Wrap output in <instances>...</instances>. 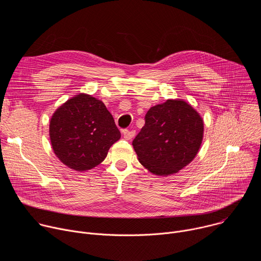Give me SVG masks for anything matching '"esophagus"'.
<instances>
[{
	"mask_svg": "<svg viewBox=\"0 0 261 261\" xmlns=\"http://www.w3.org/2000/svg\"><path fill=\"white\" fill-rule=\"evenodd\" d=\"M123 135H124V138L127 139V140H130L134 137L135 135V131L134 130H128V129H125L123 131Z\"/></svg>",
	"mask_w": 261,
	"mask_h": 261,
	"instance_id": "obj_1",
	"label": "esophagus"
}]
</instances>
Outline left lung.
<instances>
[{
	"label": "left lung",
	"instance_id": "1",
	"mask_svg": "<svg viewBox=\"0 0 261 261\" xmlns=\"http://www.w3.org/2000/svg\"><path fill=\"white\" fill-rule=\"evenodd\" d=\"M144 121L132 145L148 171L169 175L195 158L203 137V120L190 104L167 100L148 109Z\"/></svg>",
	"mask_w": 261,
	"mask_h": 261
}]
</instances>
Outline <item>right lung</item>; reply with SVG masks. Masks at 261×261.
I'll list each match as a JSON object with an SVG mask.
<instances>
[{
  "label": "right lung",
  "mask_w": 261,
  "mask_h": 261,
  "mask_svg": "<svg viewBox=\"0 0 261 261\" xmlns=\"http://www.w3.org/2000/svg\"><path fill=\"white\" fill-rule=\"evenodd\" d=\"M53 150L65 165L77 171L92 169L107 156L121 132L104 103L91 95L69 99L49 123Z\"/></svg>",
  "instance_id": "add662e5"
}]
</instances>
